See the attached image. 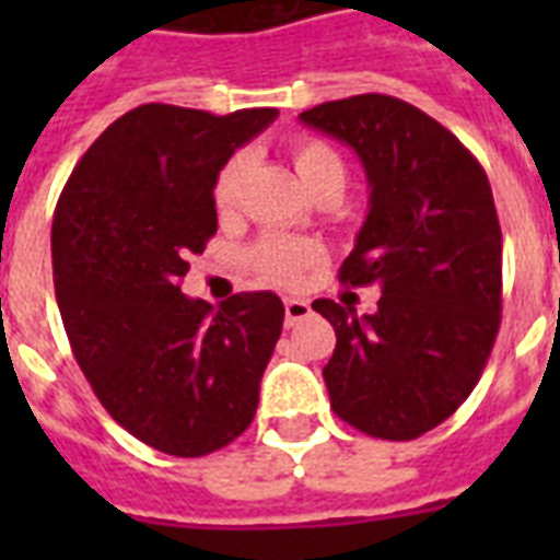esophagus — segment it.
I'll list each match as a JSON object with an SVG mask.
<instances>
[{"label":"esophagus","instance_id":"34e87169","mask_svg":"<svg viewBox=\"0 0 560 560\" xmlns=\"http://www.w3.org/2000/svg\"><path fill=\"white\" fill-rule=\"evenodd\" d=\"M307 316H311V305H307L305 299H288L284 302V325L288 328H293V325L307 319Z\"/></svg>","mask_w":560,"mask_h":560}]
</instances>
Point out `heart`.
I'll use <instances>...</instances> for the list:
<instances>
[{"label":"heart","mask_w":560,"mask_h":560,"mask_svg":"<svg viewBox=\"0 0 560 560\" xmlns=\"http://www.w3.org/2000/svg\"><path fill=\"white\" fill-rule=\"evenodd\" d=\"M290 160H293V168H296L307 191H314L325 183H337L342 188L346 165H342L340 153L325 142L296 139L290 144ZM241 177H244V156L235 153L223 162V168L218 171L214 186H211V197H214V206L220 211H229L235 206ZM319 264H323V246L316 241H307V237L267 235L249 249V267L255 270V276L267 284H276V288H296L299 281L305 279V272H311Z\"/></svg>","instance_id":"heart-1"}]
</instances>
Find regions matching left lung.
<instances>
[{"label":"left lung","instance_id":"obj_1","mask_svg":"<svg viewBox=\"0 0 560 560\" xmlns=\"http://www.w3.org/2000/svg\"><path fill=\"white\" fill-rule=\"evenodd\" d=\"M363 162L369 214L340 281L381 290L374 314L331 299L314 311L337 346L323 369L331 409L360 433L409 442L465 404L503 311V232L474 153L407 101L351 95L302 113Z\"/></svg>","mask_w":560,"mask_h":560}]
</instances>
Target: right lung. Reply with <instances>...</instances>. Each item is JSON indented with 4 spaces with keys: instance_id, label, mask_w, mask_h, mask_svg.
Segmentation results:
<instances>
[{
    "instance_id": "1",
    "label": "right lung",
    "mask_w": 560,
    "mask_h": 560,
    "mask_svg": "<svg viewBox=\"0 0 560 560\" xmlns=\"http://www.w3.org/2000/svg\"><path fill=\"white\" fill-rule=\"evenodd\" d=\"M276 116L142 104L90 144L57 200L51 264L72 354L109 416L153 451L194 459L253 424L281 299L261 290L211 307L179 281L218 232V171Z\"/></svg>"
}]
</instances>
